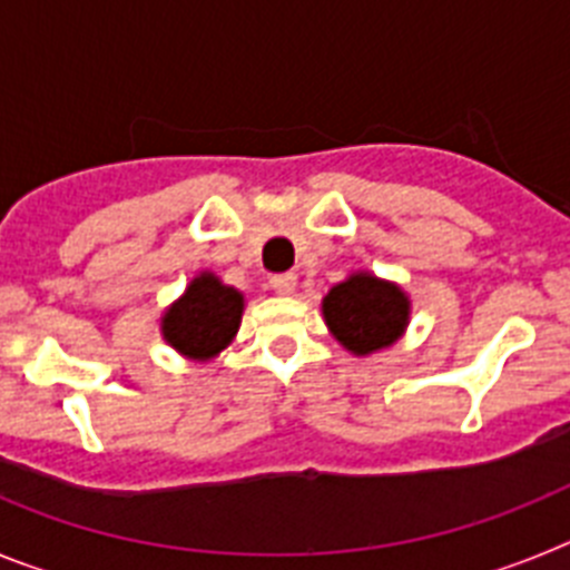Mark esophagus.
<instances>
[{
	"mask_svg": "<svg viewBox=\"0 0 570 570\" xmlns=\"http://www.w3.org/2000/svg\"><path fill=\"white\" fill-rule=\"evenodd\" d=\"M271 288L276 291V294H282V296H288V294H294L296 291V274H274L271 276Z\"/></svg>",
	"mask_w": 570,
	"mask_h": 570,
	"instance_id": "esophagus-1",
	"label": "esophagus"
}]
</instances>
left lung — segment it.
Masks as SVG:
<instances>
[{"label":"left lung","mask_w":570,"mask_h":570,"mask_svg":"<svg viewBox=\"0 0 570 570\" xmlns=\"http://www.w3.org/2000/svg\"><path fill=\"white\" fill-rule=\"evenodd\" d=\"M331 334L354 354L394 345L407 325V296L396 285L371 274L340 282L322 299Z\"/></svg>","instance_id":"8db88e82"}]
</instances>
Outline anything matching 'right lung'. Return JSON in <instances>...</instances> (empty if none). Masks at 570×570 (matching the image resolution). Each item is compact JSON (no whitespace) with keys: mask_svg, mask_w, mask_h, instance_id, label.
Masks as SVG:
<instances>
[{"mask_svg":"<svg viewBox=\"0 0 570 570\" xmlns=\"http://www.w3.org/2000/svg\"><path fill=\"white\" fill-rule=\"evenodd\" d=\"M242 320V294L214 274L196 276L185 296L174 302L163 320V334L179 354L210 360L234 340Z\"/></svg>","mask_w":570,"mask_h":570,"instance_id":"add662e5","label":"right lung"}]
</instances>
